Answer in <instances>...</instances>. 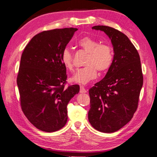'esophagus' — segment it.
<instances>
[{"label":"esophagus","instance_id":"esophagus-1","mask_svg":"<svg viewBox=\"0 0 157 157\" xmlns=\"http://www.w3.org/2000/svg\"><path fill=\"white\" fill-rule=\"evenodd\" d=\"M79 92L82 93V94H84V93H86V90L83 86H80V89H79Z\"/></svg>","mask_w":157,"mask_h":157}]
</instances>
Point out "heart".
I'll list each match as a JSON object with an SVG mask.
<instances>
[{"label":"heart","mask_w":157,"mask_h":157,"mask_svg":"<svg viewBox=\"0 0 157 157\" xmlns=\"http://www.w3.org/2000/svg\"><path fill=\"white\" fill-rule=\"evenodd\" d=\"M78 44L85 51L88 52V56L85 62L86 66L77 69L71 78V81L86 84L96 78L97 70L103 73L109 69L113 60V53L110 46L100 44L91 37H84L79 41ZM61 61L67 70H73V57L68 49L63 50L61 54Z\"/></svg>","instance_id":"1"}]
</instances>
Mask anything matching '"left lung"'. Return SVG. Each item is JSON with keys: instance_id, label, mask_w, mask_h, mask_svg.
Masks as SVG:
<instances>
[{"instance_id": "obj_1", "label": "left lung", "mask_w": 157, "mask_h": 157, "mask_svg": "<svg viewBox=\"0 0 157 157\" xmlns=\"http://www.w3.org/2000/svg\"><path fill=\"white\" fill-rule=\"evenodd\" d=\"M113 48V60L102 80L89 89V123L98 131L115 132L131 121L139 104L143 77L140 57L125 34L113 28L95 25Z\"/></svg>"}]
</instances>
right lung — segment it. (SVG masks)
Wrapping results in <instances>:
<instances>
[{
	"mask_svg": "<svg viewBox=\"0 0 157 157\" xmlns=\"http://www.w3.org/2000/svg\"><path fill=\"white\" fill-rule=\"evenodd\" d=\"M77 28L44 31L25 46L17 76L21 106L28 121L41 131L53 132L67 122V105L79 91L78 84L65 88L66 68L61 54Z\"/></svg>",
	"mask_w": 157,
	"mask_h": 157,
	"instance_id": "right-lung-1",
	"label": "right lung"
}]
</instances>
